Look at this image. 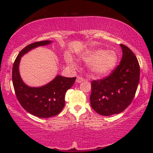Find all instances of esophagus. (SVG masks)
I'll return each mask as SVG.
<instances>
[{
	"mask_svg": "<svg viewBox=\"0 0 153 153\" xmlns=\"http://www.w3.org/2000/svg\"><path fill=\"white\" fill-rule=\"evenodd\" d=\"M84 80V79H83V78H82V77H80V76H78L77 77V79H76V82H81L82 81H83Z\"/></svg>",
	"mask_w": 153,
	"mask_h": 153,
	"instance_id": "34e87169",
	"label": "esophagus"
}]
</instances>
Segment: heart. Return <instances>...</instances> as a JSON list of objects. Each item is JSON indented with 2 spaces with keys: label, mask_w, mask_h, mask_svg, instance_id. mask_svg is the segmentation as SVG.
Wrapping results in <instances>:
<instances>
[{
  "label": "heart",
  "mask_w": 153,
  "mask_h": 153,
  "mask_svg": "<svg viewBox=\"0 0 153 153\" xmlns=\"http://www.w3.org/2000/svg\"><path fill=\"white\" fill-rule=\"evenodd\" d=\"M80 59L89 63V71L93 75L102 76L108 74L114 68L118 57L114 51L94 50H88L80 55ZM66 61L73 67L75 63L70 56H67Z\"/></svg>",
  "instance_id": "b5f03b06"
}]
</instances>
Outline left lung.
Returning a JSON list of instances; mask_svg holds the SVG:
<instances>
[{
  "mask_svg": "<svg viewBox=\"0 0 153 153\" xmlns=\"http://www.w3.org/2000/svg\"><path fill=\"white\" fill-rule=\"evenodd\" d=\"M122 58L108 76L91 82V106L102 116L117 114L125 110L134 99L140 81V65L126 45H120Z\"/></svg>",
  "mask_w": 153,
  "mask_h": 153,
  "instance_id": "8db88e82",
  "label": "left lung"
}]
</instances>
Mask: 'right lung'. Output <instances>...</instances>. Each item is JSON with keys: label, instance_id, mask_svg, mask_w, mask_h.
<instances>
[{"label": "right lung", "instance_id": "right-lung-1", "mask_svg": "<svg viewBox=\"0 0 153 153\" xmlns=\"http://www.w3.org/2000/svg\"><path fill=\"white\" fill-rule=\"evenodd\" d=\"M51 42L46 40L27 45L19 52L12 69V81L19 102L26 111L40 118H49L60 113L65 104V96L67 91L73 86L76 79V77L66 78L57 75L47 85L38 88L29 87L23 82L19 71L21 57L35 47Z\"/></svg>", "mask_w": 153, "mask_h": 153}]
</instances>
